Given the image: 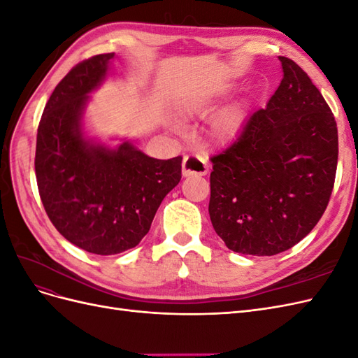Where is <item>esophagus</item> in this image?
Segmentation results:
<instances>
[{
    "instance_id": "obj_1",
    "label": "esophagus",
    "mask_w": 358,
    "mask_h": 358,
    "mask_svg": "<svg viewBox=\"0 0 358 358\" xmlns=\"http://www.w3.org/2000/svg\"><path fill=\"white\" fill-rule=\"evenodd\" d=\"M209 170V162L199 155H185L182 161V175L185 178L204 176Z\"/></svg>"
}]
</instances>
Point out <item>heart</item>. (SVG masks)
Listing matches in <instances>:
<instances>
[{
    "mask_svg": "<svg viewBox=\"0 0 358 358\" xmlns=\"http://www.w3.org/2000/svg\"><path fill=\"white\" fill-rule=\"evenodd\" d=\"M220 99V94H209L196 99L191 103V110L197 113L208 112L210 107ZM246 117V106L243 103H233L224 107L221 112L216 113L212 121V128L215 134L222 140H229L234 137L243 125Z\"/></svg>",
    "mask_w": 358,
    "mask_h": 358,
    "instance_id": "b5f03b06",
    "label": "heart"
}]
</instances>
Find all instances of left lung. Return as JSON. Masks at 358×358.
I'll use <instances>...</instances> for the list:
<instances>
[{
	"mask_svg": "<svg viewBox=\"0 0 358 358\" xmlns=\"http://www.w3.org/2000/svg\"><path fill=\"white\" fill-rule=\"evenodd\" d=\"M279 61L282 80L266 109L210 158L212 225L245 255H275L306 237L327 208L338 166L330 107L294 61Z\"/></svg>",
	"mask_w": 358,
	"mask_h": 358,
	"instance_id": "obj_1",
	"label": "left lung"
}]
</instances>
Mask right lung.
I'll return each instance as SVG.
<instances>
[{"mask_svg":"<svg viewBox=\"0 0 358 358\" xmlns=\"http://www.w3.org/2000/svg\"><path fill=\"white\" fill-rule=\"evenodd\" d=\"M115 53L80 62L64 78L43 110L36 176L55 229L83 251L124 252L140 243L161 201L182 175V157L157 159L131 140L106 143L85 127L91 94L103 85Z\"/></svg>","mask_w":358,"mask_h":358,"instance_id":"right-lung-1","label":"right lung"}]
</instances>
